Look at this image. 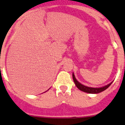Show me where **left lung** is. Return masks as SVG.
Masks as SVG:
<instances>
[{
	"mask_svg": "<svg viewBox=\"0 0 125 125\" xmlns=\"http://www.w3.org/2000/svg\"><path fill=\"white\" fill-rule=\"evenodd\" d=\"M73 78L74 82L75 84L77 86V88L81 90V91H84V92L86 93H91V94H96V93H99L100 92H102V91H104L105 89H106L108 87L110 86V85L113 82H111V83H110L109 84L106 85L105 86L102 87V88H90V87H88L84 85L81 84V83H79L78 82V81L76 80V79L75 78L74 75V74L73 73Z\"/></svg>",
	"mask_w": 125,
	"mask_h": 125,
	"instance_id": "8db88e82",
	"label": "left lung"
}]
</instances>
